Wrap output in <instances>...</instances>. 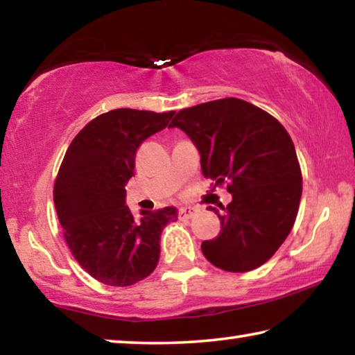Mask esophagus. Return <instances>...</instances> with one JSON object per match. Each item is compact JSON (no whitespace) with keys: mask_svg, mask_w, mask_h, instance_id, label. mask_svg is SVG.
I'll return each mask as SVG.
<instances>
[{"mask_svg":"<svg viewBox=\"0 0 355 355\" xmlns=\"http://www.w3.org/2000/svg\"><path fill=\"white\" fill-rule=\"evenodd\" d=\"M198 214V209L196 207H183L178 210V218L187 220V218H193V216Z\"/></svg>","mask_w":355,"mask_h":355,"instance_id":"1","label":"esophagus"}]
</instances>
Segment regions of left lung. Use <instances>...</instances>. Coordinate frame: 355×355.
Masks as SVG:
<instances>
[{
	"instance_id": "1",
	"label": "left lung",
	"mask_w": 355,
	"mask_h": 355,
	"mask_svg": "<svg viewBox=\"0 0 355 355\" xmlns=\"http://www.w3.org/2000/svg\"><path fill=\"white\" fill-rule=\"evenodd\" d=\"M168 127L191 139L205 178L215 187L230 182L231 202L209 207L221 230L202 242L204 257L230 272L261 266L292 231L303 191L288 132L264 110L234 97L178 111Z\"/></svg>"
}]
</instances>
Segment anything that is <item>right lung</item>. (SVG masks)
Masks as SVG:
<instances>
[{"instance_id": "1", "label": "right lung", "mask_w": 355, "mask_h": 355, "mask_svg": "<svg viewBox=\"0 0 355 355\" xmlns=\"http://www.w3.org/2000/svg\"><path fill=\"white\" fill-rule=\"evenodd\" d=\"M175 111L118 108L92 119L68 146L54 184L63 236L84 271L111 287L150 276L161 255V232L175 221V207L141 210L125 205L139 146L166 129Z\"/></svg>"}]
</instances>
